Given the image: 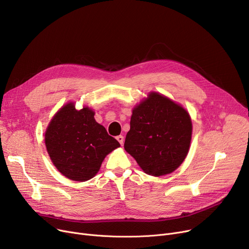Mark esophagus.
I'll use <instances>...</instances> for the list:
<instances>
[{"instance_id":"34e87169","label":"esophagus","mask_w":249,"mask_h":249,"mask_svg":"<svg viewBox=\"0 0 249 249\" xmlns=\"http://www.w3.org/2000/svg\"><path fill=\"white\" fill-rule=\"evenodd\" d=\"M116 139L118 140V142H119L121 145H122V144H123V143H124V137H123L122 135H119V136H117V137H116Z\"/></svg>"}]
</instances>
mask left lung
Masks as SVG:
<instances>
[{
    "label": "left lung",
    "instance_id": "8db88e82",
    "mask_svg": "<svg viewBox=\"0 0 249 249\" xmlns=\"http://www.w3.org/2000/svg\"><path fill=\"white\" fill-rule=\"evenodd\" d=\"M192 132L191 116L181 105L150 91L132 110L124 148L145 174L165 176L187 158Z\"/></svg>",
    "mask_w": 249,
    "mask_h": 249
}]
</instances>
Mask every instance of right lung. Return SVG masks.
I'll return each mask as SVG.
<instances>
[{"label":"right lung","instance_id":"1","mask_svg":"<svg viewBox=\"0 0 249 249\" xmlns=\"http://www.w3.org/2000/svg\"><path fill=\"white\" fill-rule=\"evenodd\" d=\"M87 106L75 109L74 102L62 106L45 131V146L57 171L71 180L86 181L100 171L103 160L120 143L95 120Z\"/></svg>","mask_w":249,"mask_h":249}]
</instances>
